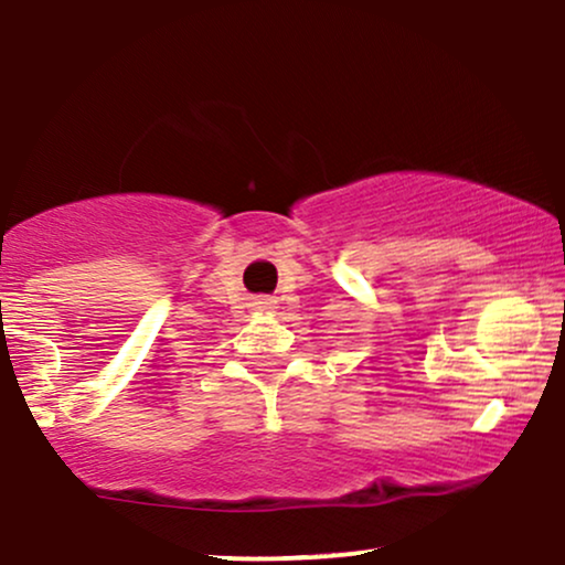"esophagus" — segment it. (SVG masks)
Instances as JSON below:
<instances>
[{"instance_id": "obj_1", "label": "esophagus", "mask_w": 565, "mask_h": 565, "mask_svg": "<svg viewBox=\"0 0 565 565\" xmlns=\"http://www.w3.org/2000/svg\"><path fill=\"white\" fill-rule=\"evenodd\" d=\"M260 305H270V302H260Z\"/></svg>"}]
</instances>
